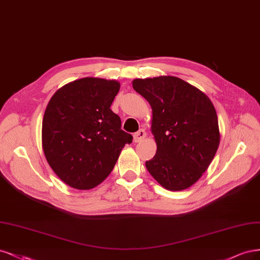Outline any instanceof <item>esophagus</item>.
<instances>
[{
    "label": "esophagus",
    "mask_w": 260,
    "mask_h": 260,
    "mask_svg": "<svg viewBox=\"0 0 260 260\" xmlns=\"http://www.w3.org/2000/svg\"><path fill=\"white\" fill-rule=\"evenodd\" d=\"M146 137V132L145 129H139L137 133H135V135H134V141L135 142H139L142 139Z\"/></svg>",
    "instance_id": "obj_1"
}]
</instances>
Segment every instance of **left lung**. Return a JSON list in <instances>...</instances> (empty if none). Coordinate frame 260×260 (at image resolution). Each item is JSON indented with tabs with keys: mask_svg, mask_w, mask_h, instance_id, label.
Listing matches in <instances>:
<instances>
[{
	"mask_svg": "<svg viewBox=\"0 0 260 260\" xmlns=\"http://www.w3.org/2000/svg\"><path fill=\"white\" fill-rule=\"evenodd\" d=\"M133 87L152 108L155 155L146 162L162 187L180 191L197 182L219 146L214 105L204 93L176 77L136 79Z\"/></svg>",
	"mask_w": 260,
	"mask_h": 260,
	"instance_id": "1",
	"label": "left lung"
}]
</instances>
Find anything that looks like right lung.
Wrapping results in <instances>:
<instances>
[{
	"mask_svg": "<svg viewBox=\"0 0 260 260\" xmlns=\"http://www.w3.org/2000/svg\"><path fill=\"white\" fill-rule=\"evenodd\" d=\"M120 90L114 80L83 78L58 89L42 123V146L55 174L67 185L88 190L113 170L133 136L121 129L111 109Z\"/></svg>",
	"mask_w": 260,
	"mask_h": 260,
	"instance_id": "obj_1",
	"label": "right lung"
}]
</instances>
